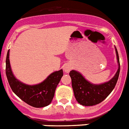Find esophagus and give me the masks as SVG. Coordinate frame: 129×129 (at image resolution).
<instances>
[{"instance_id": "obj_1", "label": "esophagus", "mask_w": 129, "mask_h": 129, "mask_svg": "<svg viewBox=\"0 0 129 129\" xmlns=\"http://www.w3.org/2000/svg\"><path fill=\"white\" fill-rule=\"evenodd\" d=\"M71 70V67H70L69 65H68V64H66V65H64V71L65 72H70V71Z\"/></svg>"}]
</instances>
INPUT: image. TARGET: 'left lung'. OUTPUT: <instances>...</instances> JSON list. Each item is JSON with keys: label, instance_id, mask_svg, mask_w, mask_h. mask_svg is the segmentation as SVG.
I'll use <instances>...</instances> for the list:
<instances>
[{"label": "left lung", "instance_id": "obj_1", "mask_svg": "<svg viewBox=\"0 0 129 129\" xmlns=\"http://www.w3.org/2000/svg\"><path fill=\"white\" fill-rule=\"evenodd\" d=\"M116 54L119 68L112 79L102 84H91L77 71H71L69 73L72 80V87L76 101L84 106H92L100 104L105 100L114 89L120 72V62L117 50Z\"/></svg>", "mask_w": 129, "mask_h": 129}]
</instances>
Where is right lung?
Instances as JSON below:
<instances>
[{"label":"right lung","mask_w":129,"mask_h":129,"mask_svg":"<svg viewBox=\"0 0 129 129\" xmlns=\"http://www.w3.org/2000/svg\"><path fill=\"white\" fill-rule=\"evenodd\" d=\"M6 74L14 93L28 105L38 108L45 107L51 104L56 88L63 76V71L61 69L54 72L39 84L26 85L18 80L12 74L8 51L6 58Z\"/></svg>","instance_id":"right-lung-1"}]
</instances>
